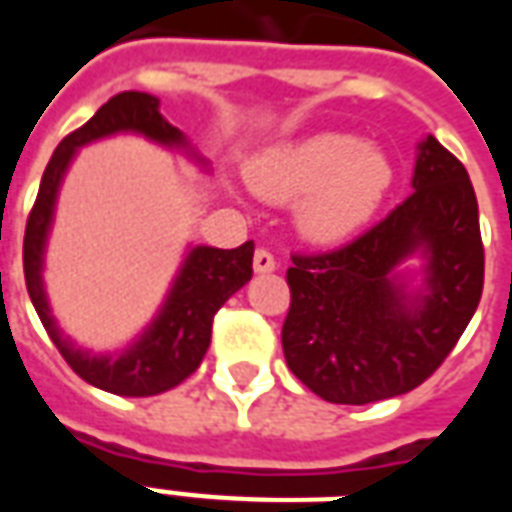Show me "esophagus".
Wrapping results in <instances>:
<instances>
[{"label":"esophagus","instance_id":"1","mask_svg":"<svg viewBox=\"0 0 512 512\" xmlns=\"http://www.w3.org/2000/svg\"><path fill=\"white\" fill-rule=\"evenodd\" d=\"M252 266H255L257 274H271V271L277 268V260H274V255H271L268 249H257Z\"/></svg>","mask_w":512,"mask_h":512}]
</instances>
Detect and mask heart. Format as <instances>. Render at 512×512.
Returning <instances> with one entry per match:
<instances>
[{"label":"heart","instance_id":"b5f03b06","mask_svg":"<svg viewBox=\"0 0 512 512\" xmlns=\"http://www.w3.org/2000/svg\"><path fill=\"white\" fill-rule=\"evenodd\" d=\"M249 180L271 202L301 200L296 222L310 241L343 244L381 211L395 169L359 136L323 131L257 156Z\"/></svg>","mask_w":512,"mask_h":512}]
</instances>
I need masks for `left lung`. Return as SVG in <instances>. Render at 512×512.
<instances>
[{"mask_svg":"<svg viewBox=\"0 0 512 512\" xmlns=\"http://www.w3.org/2000/svg\"><path fill=\"white\" fill-rule=\"evenodd\" d=\"M414 191L340 249L290 257L282 351L290 373L329 403L406 395L450 356L483 296L485 252L469 172L436 136L419 145ZM414 251L426 293L394 279Z\"/></svg>","mask_w":512,"mask_h":512,"instance_id":"1","label":"left lung"}]
</instances>
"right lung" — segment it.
<instances>
[{"instance_id":"right-lung-1","label":"right lung","mask_w":512,"mask_h":512,"mask_svg":"<svg viewBox=\"0 0 512 512\" xmlns=\"http://www.w3.org/2000/svg\"><path fill=\"white\" fill-rule=\"evenodd\" d=\"M117 131H136L161 145H186L178 128L167 123L158 112V98L134 93V90L109 98L82 128H76L62 139L43 172L38 197L29 211L27 233H24V279H27L29 299L35 304L40 323L46 326L51 343L57 345V351L76 376L112 395L150 397L178 386L200 367L202 356L211 345L213 315L235 290L244 288L252 279L255 244L246 241L235 249H213V246L191 249L180 268V277L169 290L164 310L158 312V318L142 334V340L117 359L90 356L87 351H79L76 345L68 343L51 318L49 301L40 282L43 246L49 235L57 189L76 147L101 136L117 134Z\"/></svg>"}]
</instances>
